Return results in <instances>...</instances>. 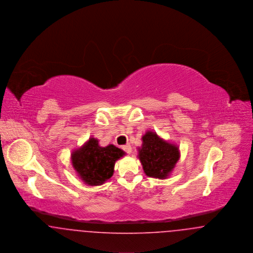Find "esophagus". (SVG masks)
Wrapping results in <instances>:
<instances>
[{
	"instance_id": "1",
	"label": "esophagus",
	"mask_w": 253,
	"mask_h": 253,
	"mask_svg": "<svg viewBox=\"0 0 253 253\" xmlns=\"http://www.w3.org/2000/svg\"><path fill=\"white\" fill-rule=\"evenodd\" d=\"M121 149L124 150L127 153H131L132 152V147H131L130 144L123 145V146H121Z\"/></svg>"
}]
</instances>
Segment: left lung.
<instances>
[{
  "mask_svg": "<svg viewBox=\"0 0 253 253\" xmlns=\"http://www.w3.org/2000/svg\"><path fill=\"white\" fill-rule=\"evenodd\" d=\"M138 157L144 172L150 177L166 178L179 159L178 148L158 137L156 132H147Z\"/></svg>",
  "mask_w": 253,
  "mask_h": 253,
  "instance_id": "left-lung-1",
  "label": "left lung"
}]
</instances>
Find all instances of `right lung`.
Instances as JSON below:
<instances>
[{
  "label": "right lung",
  "mask_w": 253,
  "mask_h": 253,
  "mask_svg": "<svg viewBox=\"0 0 253 253\" xmlns=\"http://www.w3.org/2000/svg\"><path fill=\"white\" fill-rule=\"evenodd\" d=\"M124 152L114 145L100 147L95 138L72 154L73 167L86 184L97 186L111 178L116 161Z\"/></svg>",
  "instance_id": "1"
}]
</instances>
